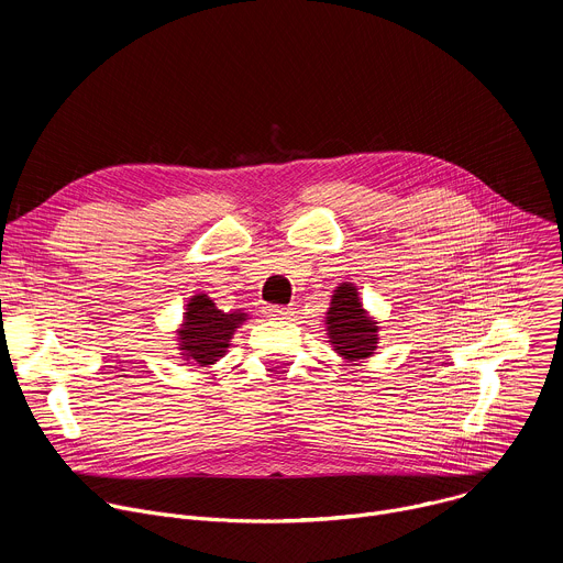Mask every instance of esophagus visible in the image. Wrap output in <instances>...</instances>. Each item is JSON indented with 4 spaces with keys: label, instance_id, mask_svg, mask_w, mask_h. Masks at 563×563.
<instances>
[{
    "label": "esophagus",
    "instance_id": "1",
    "mask_svg": "<svg viewBox=\"0 0 563 563\" xmlns=\"http://www.w3.org/2000/svg\"><path fill=\"white\" fill-rule=\"evenodd\" d=\"M265 313L274 320H285V318H291L296 311L294 307H278V305H267L265 307Z\"/></svg>",
    "mask_w": 563,
    "mask_h": 563
}]
</instances>
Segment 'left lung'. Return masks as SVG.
Masks as SVG:
<instances>
[{"mask_svg": "<svg viewBox=\"0 0 563 563\" xmlns=\"http://www.w3.org/2000/svg\"><path fill=\"white\" fill-rule=\"evenodd\" d=\"M325 332L332 350L347 363L374 356L378 347V320L363 307L354 283H341L325 311Z\"/></svg>", "mask_w": 563, "mask_h": 563, "instance_id": "8db88e82", "label": "left lung"}]
</instances>
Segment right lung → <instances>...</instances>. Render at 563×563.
Returning a JSON list of instances; mask_svg holds the SVG:
<instances>
[{"instance_id":"1","label":"right lung","mask_w":563,"mask_h":563,"mask_svg":"<svg viewBox=\"0 0 563 563\" xmlns=\"http://www.w3.org/2000/svg\"><path fill=\"white\" fill-rule=\"evenodd\" d=\"M245 320H250L245 309L222 311L207 294H194L185 305L183 323L176 330L180 358L198 367L216 365L229 352L235 330L243 328Z\"/></svg>"}]
</instances>
